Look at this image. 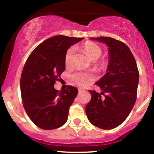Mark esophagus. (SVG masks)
<instances>
[{"label": "esophagus", "mask_w": 154, "mask_h": 154, "mask_svg": "<svg viewBox=\"0 0 154 154\" xmlns=\"http://www.w3.org/2000/svg\"><path fill=\"white\" fill-rule=\"evenodd\" d=\"M82 91H83V90H79V93H80V92H82Z\"/></svg>", "instance_id": "obj_1"}]
</instances>
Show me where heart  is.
<instances>
[{
    "label": "heart",
    "mask_w": 154,
    "mask_h": 154,
    "mask_svg": "<svg viewBox=\"0 0 154 154\" xmlns=\"http://www.w3.org/2000/svg\"><path fill=\"white\" fill-rule=\"evenodd\" d=\"M85 51L86 54L89 56L92 60H97L99 59L102 54V49L97 44L94 43H87L85 44L84 47ZM75 53V48L71 47L67 50L65 54V64L69 66L72 64V59H73V55ZM96 79L95 75L91 72H82L78 71L73 73L71 75V79L75 84L81 87H85L88 85L93 81Z\"/></svg>",
    "instance_id": "obj_1"
}]
</instances>
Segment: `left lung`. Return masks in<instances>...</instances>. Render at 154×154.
<instances>
[{
  "label": "left lung",
  "mask_w": 154,
  "mask_h": 154,
  "mask_svg": "<svg viewBox=\"0 0 154 154\" xmlns=\"http://www.w3.org/2000/svg\"><path fill=\"white\" fill-rule=\"evenodd\" d=\"M91 39L108 45L109 58L106 73L95 82L102 92L89 91L91 100L86 106V114L94 126L111 130L127 119L135 105L138 69L126 44L109 37Z\"/></svg>",
  "instance_id": "left-lung-1"
}]
</instances>
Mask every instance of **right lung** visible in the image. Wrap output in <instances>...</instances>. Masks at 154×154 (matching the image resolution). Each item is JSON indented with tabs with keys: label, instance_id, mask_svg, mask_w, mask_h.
Wrapping results in <instances>:
<instances>
[{
	"label": "right lung",
	"instance_id": "1",
	"mask_svg": "<svg viewBox=\"0 0 154 154\" xmlns=\"http://www.w3.org/2000/svg\"><path fill=\"white\" fill-rule=\"evenodd\" d=\"M82 40L63 35L51 37L35 48L26 59L21 75V95L26 114L38 128L53 130L67 121L78 91L68 85L59 92L54 86L65 70L68 48Z\"/></svg>",
	"mask_w": 154,
	"mask_h": 154
}]
</instances>
